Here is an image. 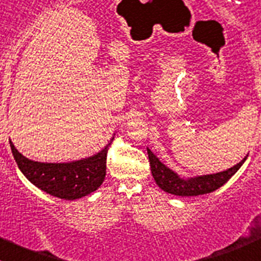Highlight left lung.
Returning a JSON list of instances; mask_svg holds the SVG:
<instances>
[{
    "instance_id": "obj_1",
    "label": "left lung",
    "mask_w": 261,
    "mask_h": 261,
    "mask_svg": "<svg viewBox=\"0 0 261 261\" xmlns=\"http://www.w3.org/2000/svg\"><path fill=\"white\" fill-rule=\"evenodd\" d=\"M148 159H149V165H151L152 175L154 180L159 185L161 190H164L168 194L177 195V196H198V195L210 194V192L216 191L217 189L225 185L230 178L236 174L239 170L243 163L246 161L247 156L242 160L241 163L234 165L233 168L226 169L224 171L216 173V174H206L198 175L192 178H182L169 169L168 166L164 165L156 154L151 152L149 148H147Z\"/></svg>"
}]
</instances>
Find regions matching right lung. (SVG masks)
<instances>
[{
    "label": "right lung",
    "instance_id": "right-lung-1",
    "mask_svg": "<svg viewBox=\"0 0 261 261\" xmlns=\"http://www.w3.org/2000/svg\"><path fill=\"white\" fill-rule=\"evenodd\" d=\"M109 144L105 145L98 153L87 159L56 164L39 163L27 159L18 152L10 140L14 159L25 178L46 194L65 200L83 198L101 186L107 174Z\"/></svg>",
    "mask_w": 261,
    "mask_h": 261
}]
</instances>
